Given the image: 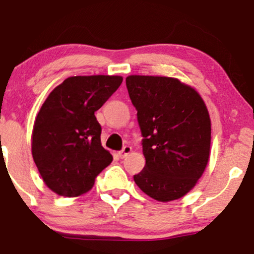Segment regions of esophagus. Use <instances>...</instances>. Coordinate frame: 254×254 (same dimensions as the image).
<instances>
[{
  "mask_svg": "<svg viewBox=\"0 0 254 254\" xmlns=\"http://www.w3.org/2000/svg\"><path fill=\"white\" fill-rule=\"evenodd\" d=\"M131 150H132V148H131L130 145H125V147L123 148V149H122L121 151H119L118 155H119V157H121V159H124L125 156L129 155V154L131 153Z\"/></svg>",
  "mask_w": 254,
  "mask_h": 254,
  "instance_id": "obj_1",
  "label": "esophagus"
}]
</instances>
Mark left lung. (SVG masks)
<instances>
[{
  "label": "left lung",
  "mask_w": 254,
  "mask_h": 254,
  "mask_svg": "<svg viewBox=\"0 0 254 254\" xmlns=\"http://www.w3.org/2000/svg\"><path fill=\"white\" fill-rule=\"evenodd\" d=\"M127 88L137 110L145 157L133 180L159 202L179 199L194 188L210 157L206 105L193 87L174 77L130 75Z\"/></svg>",
  "instance_id": "8db88e82"
}]
</instances>
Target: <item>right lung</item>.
Listing matches in <instances>:
<instances>
[{
    "label": "right lung",
    "instance_id": "right-lung-1",
    "mask_svg": "<svg viewBox=\"0 0 254 254\" xmlns=\"http://www.w3.org/2000/svg\"><path fill=\"white\" fill-rule=\"evenodd\" d=\"M123 77L71 76L44 101L32 131V155L45 185L55 193L77 197L112 162L101 145V127L94 112L106 103Z\"/></svg>",
    "mask_w": 254,
    "mask_h": 254
}]
</instances>
